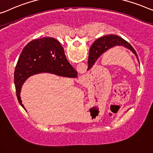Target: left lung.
I'll list each match as a JSON object with an SVG mask.
<instances>
[{"instance_id": "obj_1", "label": "left lung", "mask_w": 153, "mask_h": 153, "mask_svg": "<svg viewBox=\"0 0 153 153\" xmlns=\"http://www.w3.org/2000/svg\"><path fill=\"white\" fill-rule=\"evenodd\" d=\"M115 46H123V47L130 50L133 54H134L139 61L136 51L129 43H128L124 39L117 36V35H106V36L97 39L90 48L89 56H88V70L91 69V68L94 65L95 62L103 53L106 52L108 50Z\"/></svg>"}]
</instances>
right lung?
<instances>
[{
    "instance_id": "1",
    "label": "right lung",
    "mask_w": 153,
    "mask_h": 153,
    "mask_svg": "<svg viewBox=\"0 0 153 153\" xmlns=\"http://www.w3.org/2000/svg\"><path fill=\"white\" fill-rule=\"evenodd\" d=\"M41 73L76 78L77 72L66 59L64 50L56 39L50 37L34 39L23 48L14 70V84L16 97L22 104V85L29 77Z\"/></svg>"
}]
</instances>
